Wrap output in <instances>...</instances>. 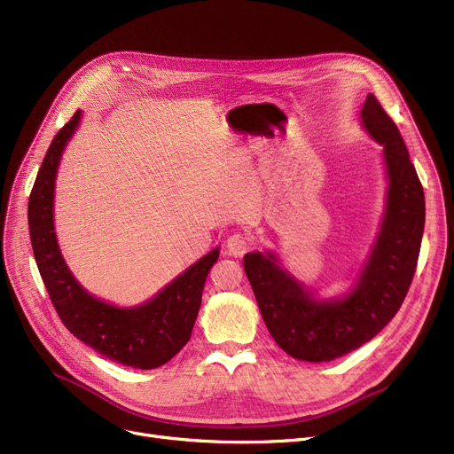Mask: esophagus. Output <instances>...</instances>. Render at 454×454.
I'll list each match as a JSON object with an SVG mask.
<instances>
[{"label":"esophagus","instance_id":"obj_1","mask_svg":"<svg viewBox=\"0 0 454 454\" xmlns=\"http://www.w3.org/2000/svg\"><path fill=\"white\" fill-rule=\"evenodd\" d=\"M250 248V239L243 233H231L226 239V252L231 257H243Z\"/></svg>","mask_w":454,"mask_h":454}]
</instances>
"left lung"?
I'll use <instances>...</instances> for the list:
<instances>
[{"mask_svg": "<svg viewBox=\"0 0 454 454\" xmlns=\"http://www.w3.org/2000/svg\"><path fill=\"white\" fill-rule=\"evenodd\" d=\"M359 121L383 149L388 185L375 239L346 293L320 296L285 267L274 250L243 257L272 339L305 363H329L370 342L399 311L416 272L425 226L418 173L395 123L375 95L368 93Z\"/></svg>", "mask_w": 454, "mask_h": 454, "instance_id": "left-lung-1", "label": "left lung"}]
</instances>
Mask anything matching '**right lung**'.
I'll return each instance as SVG.
<instances>
[{"label": "right lung", "mask_w": 454, "mask_h": 454, "mask_svg": "<svg viewBox=\"0 0 454 454\" xmlns=\"http://www.w3.org/2000/svg\"><path fill=\"white\" fill-rule=\"evenodd\" d=\"M82 110L55 136L29 197V235L36 265L62 324L71 335L106 359L137 370L169 363L187 344L209 269L219 247L178 274L143 303L119 307L88 293L69 270L55 231V185L69 139L81 127Z\"/></svg>", "instance_id": "1"}]
</instances>
